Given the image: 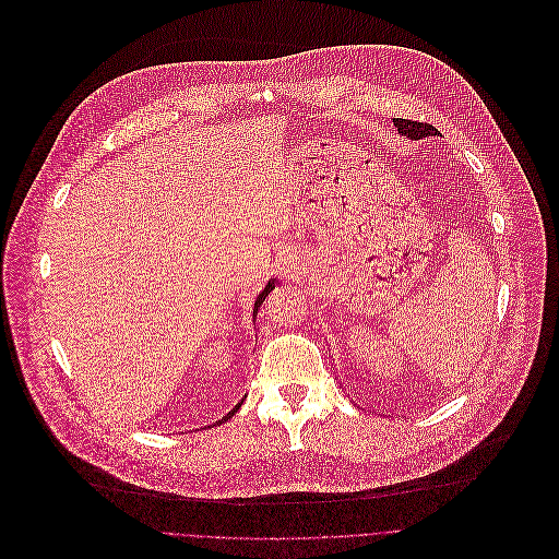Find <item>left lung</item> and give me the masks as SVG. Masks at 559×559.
<instances>
[{"mask_svg":"<svg viewBox=\"0 0 559 559\" xmlns=\"http://www.w3.org/2000/svg\"><path fill=\"white\" fill-rule=\"evenodd\" d=\"M392 123L399 130V134L407 136L409 141H420V139L438 134V130L431 128L429 123H416V121H405V119H394Z\"/></svg>","mask_w":559,"mask_h":559,"instance_id":"8db88e82","label":"left lung"}]
</instances>
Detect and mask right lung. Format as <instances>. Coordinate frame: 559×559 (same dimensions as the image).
<instances>
[{
  "mask_svg": "<svg viewBox=\"0 0 559 559\" xmlns=\"http://www.w3.org/2000/svg\"><path fill=\"white\" fill-rule=\"evenodd\" d=\"M275 284H277V280H275V277H271V280H269V282H266V286H264V290H262V293H260V295H258V299H255V306H253V321H255V319H258V310H260V306H262V304H264V299H266V295H269V293H271V290H273V288H275ZM242 403H245V399H242V401H240V403H238V405H236V407H234V409H231V412H227V414H225V416H222V418H219V420H217V423H225V420H229V418H231V416H234V414H236V412H238V409H240V407H242Z\"/></svg>",
  "mask_w": 559,
  "mask_h": 559,
  "instance_id": "right-lung-1",
  "label": "right lung"
}]
</instances>
